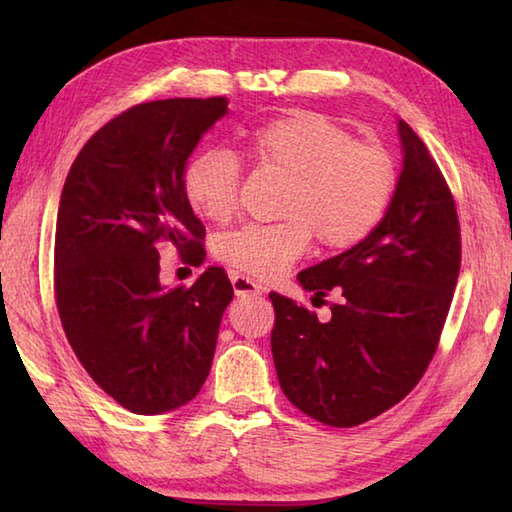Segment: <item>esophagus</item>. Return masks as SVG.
I'll return each instance as SVG.
<instances>
[{
	"label": "esophagus",
	"mask_w": 512,
	"mask_h": 512,
	"mask_svg": "<svg viewBox=\"0 0 512 512\" xmlns=\"http://www.w3.org/2000/svg\"><path fill=\"white\" fill-rule=\"evenodd\" d=\"M231 284H233V290H235V295H237V297L262 295V292H264V288L259 286V284H255L253 279H250V277H244V275H237V273H233V275H231Z\"/></svg>",
	"instance_id": "esophagus-1"
}]
</instances>
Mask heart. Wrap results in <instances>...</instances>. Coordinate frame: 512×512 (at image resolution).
<instances>
[{"instance_id":"obj_1","label":"heart","mask_w":512,"mask_h":512,"mask_svg":"<svg viewBox=\"0 0 512 512\" xmlns=\"http://www.w3.org/2000/svg\"><path fill=\"white\" fill-rule=\"evenodd\" d=\"M259 167L286 173L273 224H246L217 239L215 255L259 279L284 275L310 239L328 250L356 246L383 220L396 189L389 151L352 140L332 118L297 110L259 125L244 138ZM182 189L202 220L226 222L237 209L239 162L226 149H204L184 167Z\"/></svg>"}]
</instances>
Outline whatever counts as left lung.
<instances>
[{
  "label": "left lung",
  "instance_id": "obj_1",
  "mask_svg": "<svg viewBox=\"0 0 512 512\" xmlns=\"http://www.w3.org/2000/svg\"><path fill=\"white\" fill-rule=\"evenodd\" d=\"M402 169L383 220L345 253L301 270L303 290L332 303V317L270 292V334L286 398L330 427H356L394 407L438 347L460 273L453 195L429 149L398 118Z\"/></svg>",
  "mask_w": 512,
  "mask_h": 512
}]
</instances>
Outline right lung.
I'll use <instances>...</instances> for the list:
<instances>
[{
	"label": "right lung",
	"instance_id": "add662e5",
	"mask_svg": "<svg viewBox=\"0 0 512 512\" xmlns=\"http://www.w3.org/2000/svg\"><path fill=\"white\" fill-rule=\"evenodd\" d=\"M228 101L165 99L103 125L65 178L54 235V292L65 336L118 405L156 416L198 396L233 286L209 266L191 288L160 281L158 244L200 266L204 224L182 189L202 136Z\"/></svg>",
	"mask_w": 512,
	"mask_h": 512
}]
</instances>
